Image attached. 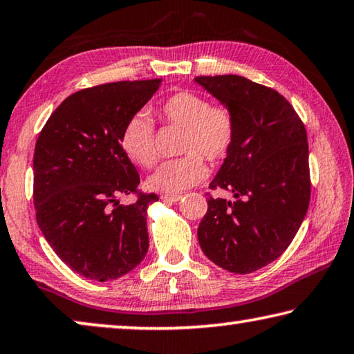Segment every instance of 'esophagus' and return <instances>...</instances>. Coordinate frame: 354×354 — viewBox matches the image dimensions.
Wrapping results in <instances>:
<instances>
[{
  "mask_svg": "<svg viewBox=\"0 0 354 354\" xmlns=\"http://www.w3.org/2000/svg\"><path fill=\"white\" fill-rule=\"evenodd\" d=\"M161 199L171 201V203H177V201L182 199V194H162Z\"/></svg>",
  "mask_w": 354,
  "mask_h": 354,
  "instance_id": "1",
  "label": "esophagus"
}]
</instances>
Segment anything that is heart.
I'll list each match as a JSON object with an SVG mask.
<instances>
[{"label": "heart", "instance_id": "b5f03b06", "mask_svg": "<svg viewBox=\"0 0 354 354\" xmlns=\"http://www.w3.org/2000/svg\"><path fill=\"white\" fill-rule=\"evenodd\" d=\"M158 117L172 127L183 128L180 158L169 160L149 177V187L156 192L182 193L205 180L209 169L204 158L221 161L236 140V118L223 104H210L194 91H177L161 101ZM120 144L128 158L142 167H151L158 160L155 127L145 112L131 115L123 124Z\"/></svg>", "mask_w": 354, "mask_h": 354}]
</instances>
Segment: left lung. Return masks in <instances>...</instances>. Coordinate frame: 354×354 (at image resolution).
Returning a JSON list of instances; mask_svg holds the SVG:
<instances>
[{"instance_id":"left-lung-1","label":"left lung","mask_w":354,"mask_h":354,"mask_svg":"<svg viewBox=\"0 0 354 354\" xmlns=\"http://www.w3.org/2000/svg\"><path fill=\"white\" fill-rule=\"evenodd\" d=\"M236 118V140L210 189L198 227L205 257L234 274H250L275 261L292 242L310 203L306 127L279 91L242 75H199Z\"/></svg>"}]
</instances>
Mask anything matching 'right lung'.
<instances>
[{
	"instance_id": "1",
	"label": "right lung",
	"mask_w": 354,
	"mask_h": 354,
	"mask_svg": "<svg viewBox=\"0 0 354 354\" xmlns=\"http://www.w3.org/2000/svg\"><path fill=\"white\" fill-rule=\"evenodd\" d=\"M161 79L123 80L75 91L59 104L36 140V221L69 269L107 281L133 270L149 250L139 174L120 144L123 124L145 106ZM138 194L123 206L118 195Z\"/></svg>"
}]
</instances>
